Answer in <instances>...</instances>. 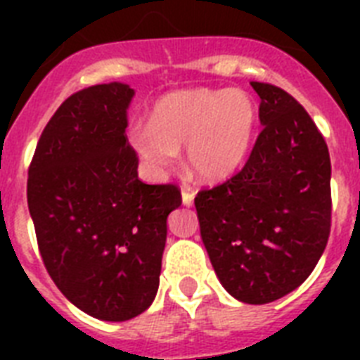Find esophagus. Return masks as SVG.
I'll use <instances>...</instances> for the list:
<instances>
[{"mask_svg": "<svg viewBox=\"0 0 360 360\" xmlns=\"http://www.w3.org/2000/svg\"><path fill=\"white\" fill-rule=\"evenodd\" d=\"M181 196H183V205H186V207H192V205H194V191H192V188L185 186V188L181 191Z\"/></svg>", "mask_w": 360, "mask_h": 360, "instance_id": "1", "label": "esophagus"}]
</instances>
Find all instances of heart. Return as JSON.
<instances>
[{"instance_id": "obj_1", "label": "heart", "mask_w": 360, "mask_h": 360, "mask_svg": "<svg viewBox=\"0 0 360 360\" xmlns=\"http://www.w3.org/2000/svg\"><path fill=\"white\" fill-rule=\"evenodd\" d=\"M256 123V103L243 89H183L158 98L149 124L132 127L129 140L153 175L168 172L186 146L192 172L219 181L243 164Z\"/></svg>"}]
</instances>
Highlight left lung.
I'll list each match as a JSON object with an SVG mask.
<instances>
[{
    "label": "left lung",
    "instance_id": "8db88e82",
    "mask_svg": "<svg viewBox=\"0 0 360 360\" xmlns=\"http://www.w3.org/2000/svg\"><path fill=\"white\" fill-rule=\"evenodd\" d=\"M263 124L239 174L194 205L220 284L265 304L304 282L330 233V158L323 136L290 93L250 82Z\"/></svg>",
    "mask_w": 360,
    "mask_h": 360
}]
</instances>
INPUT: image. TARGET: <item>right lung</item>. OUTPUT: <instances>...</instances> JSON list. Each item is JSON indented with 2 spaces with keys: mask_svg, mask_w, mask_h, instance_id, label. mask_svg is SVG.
I'll use <instances>...</instances> for the list:
<instances>
[{
  "mask_svg": "<svg viewBox=\"0 0 360 360\" xmlns=\"http://www.w3.org/2000/svg\"><path fill=\"white\" fill-rule=\"evenodd\" d=\"M134 89L98 84L70 95L42 130L27 207L53 284L82 312L127 321L157 295L175 185L138 179L127 110Z\"/></svg>",
  "mask_w": 360,
  "mask_h": 360,
  "instance_id": "right-lung-1",
  "label": "right lung"
}]
</instances>
